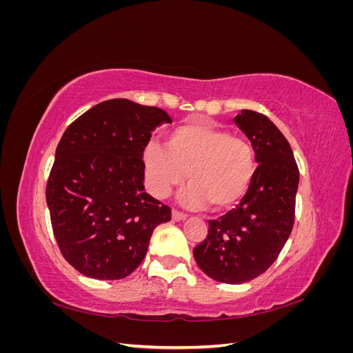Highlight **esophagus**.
Returning <instances> with one entry per match:
<instances>
[{
  "mask_svg": "<svg viewBox=\"0 0 353 353\" xmlns=\"http://www.w3.org/2000/svg\"><path fill=\"white\" fill-rule=\"evenodd\" d=\"M172 219L174 221H184V219H187V215L185 213H181V212H178V210H172Z\"/></svg>",
  "mask_w": 353,
  "mask_h": 353,
  "instance_id": "34e87169",
  "label": "esophagus"
}]
</instances>
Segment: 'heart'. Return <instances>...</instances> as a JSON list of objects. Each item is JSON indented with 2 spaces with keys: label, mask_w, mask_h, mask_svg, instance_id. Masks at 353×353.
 Instances as JSON below:
<instances>
[{
  "label": "heart",
  "mask_w": 353,
  "mask_h": 353,
  "mask_svg": "<svg viewBox=\"0 0 353 353\" xmlns=\"http://www.w3.org/2000/svg\"><path fill=\"white\" fill-rule=\"evenodd\" d=\"M145 183L150 193L166 197L175 187H188L179 194L187 208L228 209L239 203L253 181L256 157L252 144L228 130L190 122L176 126L165 147L148 144L143 154Z\"/></svg>",
  "instance_id": "1"
}]
</instances>
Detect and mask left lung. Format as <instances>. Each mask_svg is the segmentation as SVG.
<instances>
[{"label": "left lung", "mask_w": 353, "mask_h": 353, "mask_svg": "<svg viewBox=\"0 0 353 353\" xmlns=\"http://www.w3.org/2000/svg\"><path fill=\"white\" fill-rule=\"evenodd\" d=\"M234 122L249 138L259 166L240 205L209 221L208 236L193 254L210 279L243 284L268 270L290 237L299 169L290 144L265 114L241 110Z\"/></svg>", "instance_id": "obj_1"}]
</instances>
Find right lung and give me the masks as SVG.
I'll use <instances>...</instances> for the list:
<instances>
[{
	"mask_svg": "<svg viewBox=\"0 0 353 353\" xmlns=\"http://www.w3.org/2000/svg\"><path fill=\"white\" fill-rule=\"evenodd\" d=\"M170 116L126 99L103 101L68 126L47 183L54 237L65 259L95 280H121L144 259L170 209L144 190L143 154Z\"/></svg>",
	"mask_w": 353,
	"mask_h": 353,
	"instance_id": "add662e5",
	"label": "right lung"
}]
</instances>
